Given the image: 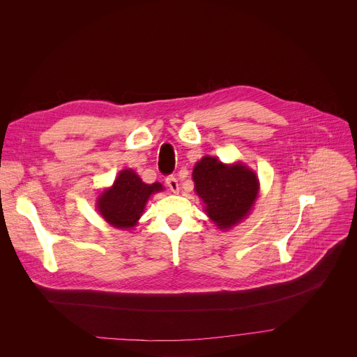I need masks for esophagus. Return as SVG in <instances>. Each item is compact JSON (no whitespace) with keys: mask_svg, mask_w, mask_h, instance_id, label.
Wrapping results in <instances>:
<instances>
[{"mask_svg":"<svg viewBox=\"0 0 357 357\" xmlns=\"http://www.w3.org/2000/svg\"><path fill=\"white\" fill-rule=\"evenodd\" d=\"M165 183H167V186L169 188L171 192H174V193H178V192H179V183H178V181H176L175 176H168L167 181H165Z\"/></svg>","mask_w":357,"mask_h":357,"instance_id":"obj_1","label":"esophagus"}]
</instances>
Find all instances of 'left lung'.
I'll list each match as a JSON object with an SVG mask.
<instances>
[{"mask_svg": "<svg viewBox=\"0 0 357 357\" xmlns=\"http://www.w3.org/2000/svg\"><path fill=\"white\" fill-rule=\"evenodd\" d=\"M195 190L205 203V212L220 229L227 230L250 213L259 196V179L244 164L226 165L215 157H203L192 174Z\"/></svg>", "mask_w": 357, "mask_h": 357, "instance_id": "obj_1", "label": "left lung"}]
</instances>
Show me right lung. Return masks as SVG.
Returning a JSON list of instances; mask_svg holds the SVG:
<instances>
[{"label":"right lung","mask_w":357,"mask_h":357,"mask_svg":"<svg viewBox=\"0 0 357 357\" xmlns=\"http://www.w3.org/2000/svg\"><path fill=\"white\" fill-rule=\"evenodd\" d=\"M162 189L160 182L148 185L132 169H124L113 186L97 197V211L113 227L131 229L138 223L149 196Z\"/></svg>","instance_id":"obj_1"}]
</instances>
